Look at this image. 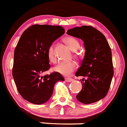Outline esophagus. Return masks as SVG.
<instances>
[{"instance_id": "obj_1", "label": "esophagus", "mask_w": 127, "mask_h": 127, "mask_svg": "<svg viewBox=\"0 0 127 127\" xmlns=\"http://www.w3.org/2000/svg\"><path fill=\"white\" fill-rule=\"evenodd\" d=\"M73 79L72 78H70V77H66L65 81L66 82H72L73 81Z\"/></svg>"}]
</instances>
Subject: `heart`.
<instances>
[{"label": "heart", "mask_w": 127, "mask_h": 127, "mask_svg": "<svg viewBox=\"0 0 127 127\" xmlns=\"http://www.w3.org/2000/svg\"><path fill=\"white\" fill-rule=\"evenodd\" d=\"M65 43L72 50L75 51L79 48V42L76 39L72 37H66L64 39ZM48 58L51 63H55L56 62V57L55 56L54 52V47L51 46L48 50ZM76 68V63L74 61H65L61 62L58 64L54 68V70L57 73H59L63 75H70L73 72V71Z\"/></svg>", "instance_id": "obj_1"}]
</instances>
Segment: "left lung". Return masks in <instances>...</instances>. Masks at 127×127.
Instances as JSON below:
<instances>
[{"label":"left lung","mask_w":127,"mask_h":127,"mask_svg":"<svg viewBox=\"0 0 127 127\" xmlns=\"http://www.w3.org/2000/svg\"><path fill=\"white\" fill-rule=\"evenodd\" d=\"M67 34L84 41L85 57L75 73L82 76V90L76 95L84 104L97 102L106 96L114 75L111 48L105 35L90 26H82L68 30Z\"/></svg>","instance_id":"left-lung-1"}]
</instances>
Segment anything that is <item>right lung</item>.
<instances>
[{"mask_svg":"<svg viewBox=\"0 0 127 127\" xmlns=\"http://www.w3.org/2000/svg\"><path fill=\"white\" fill-rule=\"evenodd\" d=\"M60 26L35 24L24 31L15 49L12 74L19 93L24 99L41 105L52 96L54 87L63 75L54 72L42 76L50 68L48 50L64 33Z\"/></svg>","mask_w":127,"mask_h":127,"instance_id":"add662e5","label":"right lung"}]
</instances>
